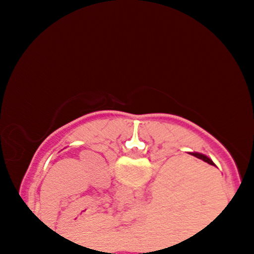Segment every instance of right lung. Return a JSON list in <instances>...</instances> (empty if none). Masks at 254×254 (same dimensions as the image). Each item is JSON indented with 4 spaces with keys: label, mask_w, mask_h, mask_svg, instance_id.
<instances>
[{
    "label": "right lung",
    "mask_w": 254,
    "mask_h": 254,
    "mask_svg": "<svg viewBox=\"0 0 254 254\" xmlns=\"http://www.w3.org/2000/svg\"><path fill=\"white\" fill-rule=\"evenodd\" d=\"M191 155L196 156L197 159H200V160H203V161H204V162H206V164H209V165H212V166H215L214 162H212V160L209 159V157L206 156V155H204V154H200V153H191Z\"/></svg>",
    "instance_id": "add662e5"
}]
</instances>
